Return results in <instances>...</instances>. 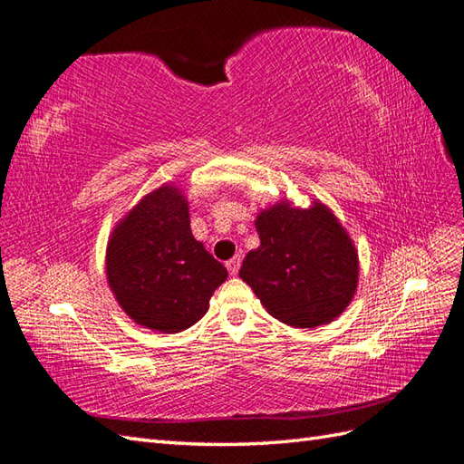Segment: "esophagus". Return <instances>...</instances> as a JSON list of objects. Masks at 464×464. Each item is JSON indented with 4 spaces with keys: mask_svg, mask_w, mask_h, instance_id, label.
I'll list each match as a JSON object with an SVG mask.
<instances>
[{
    "mask_svg": "<svg viewBox=\"0 0 464 464\" xmlns=\"http://www.w3.org/2000/svg\"><path fill=\"white\" fill-rule=\"evenodd\" d=\"M226 268H228L232 276H236V274H238V270H240V256H234L228 262H226Z\"/></svg>",
    "mask_w": 464,
    "mask_h": 464,
    "instance_id": "1",
    "label": "esophagus"
}]
</instances>
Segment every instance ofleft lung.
I'll use <instances>...</instances> for the list:
<instances>
[{"mask_svg":"<svg viewBox=\"0 0 464 464\" xmlns=\"http://www.w3.org/2000/svg\"><path fill=\"white\" fill-rule=\"evenodd\" d=\"M260 246L246 254L240 278L270 316L296 328L333 323L354 298L358 250L346 228L320 200H290L256 216Z\"/></svg>","mask_w":464,"mask_h":464,"instance_id":"1","label":"left lung"}]
</instances>
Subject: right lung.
I'll return each instance as SVG.
<instances>
[{"label": "right lung", "instance_id": "obj_1", "mask_svg": "<svg viewBox=\"0 0 464 464\" xmlns=\"http://www.w3.org/2000/svg\"><path fill=\"white\" fill-rule=\"evenodd\" d=\"M108 286L136 324L182 333L200 320L228 278L190 228V206L176 184L146 194L111 230Z\"/></svg>", "mask_w": 464, "mask_h": 464}]
</instances>
